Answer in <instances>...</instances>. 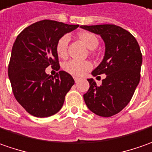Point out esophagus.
<instances>
[{"label": "esophagus", "instance_id": "1", "mask_svg": "<svg viewBox=\"0 0 152 152\" xmlns=\"http://www.w3.org/2000/svg\"><path fill=\"white\" fill-rule=\"evenodd\" d=\"M74 80L76 82H78V81L81 80V78H79V77H74Z\"/></svg>", "mask_w": 152, "mask_h": 152}]
</instances>
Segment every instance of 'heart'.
<instances>
[{
    "instance_id": "1",
    "label": "heart",
    "mask_w": 152,
    "mask_h": 152,
    "mask_svg": "<svg viewBox=\"0 0 152 152\" xmlns=\"http://www.w3.org/2000/svg\"><path fill=\"white\" fill-rule=\"evenodd\" d=\"M78 38L84 43V45L90 50H94L99 44V40L96 34L91 32H81L78 34ZM70 37L68 34H65L60 37L56 44V53L60 58H66L68 53V44ZM92 64L89 61H79L71 60L66 62L63 66L64 70L72 76H81L86 71L92 69Z\"/></svg>"
}]
</instances>
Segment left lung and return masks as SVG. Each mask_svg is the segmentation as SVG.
Segmentation results:
<instances>
[{"instance_id":"8db88e82","label":"left lung","mask_w":152,"mask_h":152,"mask_svg":"<svg viewBox=\"0 0 152 152\" xmlns=\"http://www.w3.org/2000/svg\"><path fill=\"white\" fill-rule=\"evenodd\" d=\"M99 34L105 43V55L92 76L105 74L106 78L97 86L87 79L90 87L83 95L87 107L95 114L111 117L130 102L140 79L142 54L135 38L127 30L113 24L81 26Z\"/></svg>"}]
</instances>
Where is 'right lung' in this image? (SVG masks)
<instances>
[{"label": "right lung", "instance_id": "obj_1", "mask_svg": "<svg viewBox=\"0 0 152 152\" xmlns=\"http://www.w3.org/2000/svg\"><path fill=\"white\" fill-rule=\"evenodd\" d=\"M78 27V24L42 20L23 29L15 40L8 76L16 100L31 115L50 117L63 106L75 81L66 71H60L52 76L46 74L45 69L51 66L60 70L57 41Z\"/></svg>", "mask_w": 152, "mask_h": 152}]
</instances>
